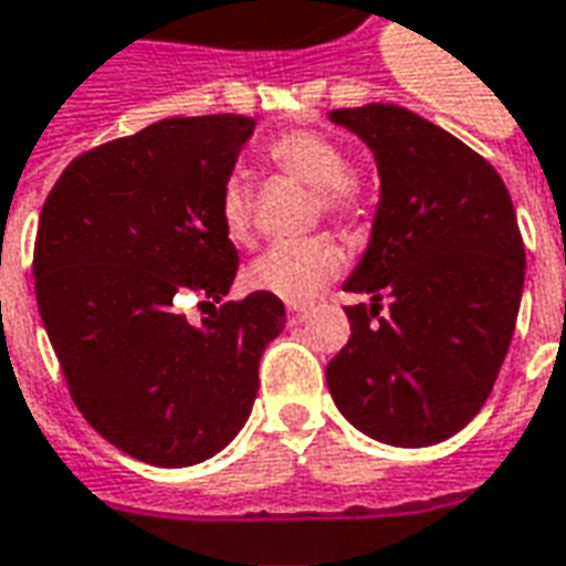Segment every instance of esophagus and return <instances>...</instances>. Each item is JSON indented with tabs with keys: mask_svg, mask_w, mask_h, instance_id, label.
I'll return each instance as SVG.
<instances>
[{
	"mask_svg": "<svg viewBox=\"0 0 566 566\" xmlns=\"http://www.w3.org/2000/svg\"><path fill=\"white\" fill-rule=\"evenodd\" d=\"M305 315H308L305 305H287V321H291V324H300Z\"/></svg>",
	"mask_w": 566,
	"mask_h": 566,
	"instance_id": "obj_1",
	"label": "esophagus"
}]
</instances>
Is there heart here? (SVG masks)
<instances>
[{"label":"heart","mask_w":566,"mask_h":566,"mask_svg":"<svg viewBox=\"0 0 566 566\" xmlns=\"http://www.w3.org/2000/svg\"><path fill=\"white\" fill-rule=\"evenodd\" d=\"M266 165L284 177L312 188L315 209L329 219L357 221L366 212V191L347 161L345 149L326 134L294 128L266 146ZM219 221L230 242L251 237V191L242 177H228L219 191ZM342 266V249L329 237L275 242L254 258L245 272L251 291L303 305L324 287Z\"/></svg>","instance_id":"obj_1"}]
</instances>
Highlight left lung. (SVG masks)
<instances>
[{
  "label": "left lung",
  "mask_w": 566,
  "mask_h": 566,
  "mask_svg": "<svg viewBox=\"0 0 566 566\" xmlns=\"http://www.w3.org/2000/svg\"><path fill=\"white\" fill-rule=\"evenodd\" d=\"M329 119L375 153L380 203L345 282L371 305H345L350 338L326 384L368 438L432 447L480 413L516 329L525 284L516 209L483 155L399 104L342 107Z\"/></svg>",
  "instance_id": "1"
}]
</instances>
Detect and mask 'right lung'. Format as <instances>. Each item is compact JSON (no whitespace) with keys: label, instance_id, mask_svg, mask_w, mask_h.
<instances>
[{"label":"right lung","instance_id":"obj_1","mask_svg":"<svg viewBox=\"0 0 566 566\" xmlns=\"http://www.w3.org/2000/svg\"><path fill=\"white\" fill-rule=\"evenodd\" d=\"M251 116H174L81 153L50 188L35 237L38 312L77 411L146 464L186 468L224 450L258 396L279 296L224 300L240 270L219 191ZM186 295L213 305L200 327Z\"/></svg>","mask_w":566,"mask_h":566}]
</instances>
